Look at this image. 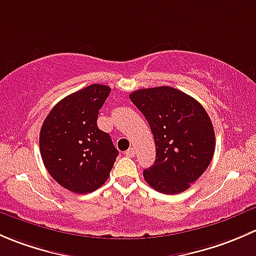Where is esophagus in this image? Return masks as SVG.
<instances>
[{
    "label": "esophagus",
    "instance_id": "34e87169",
    "mask_svg": "<svg viewBox=\"0 0 256 256\" xmlns=\"http://www.w3.org/2000/svg\"><path fill=\"white\" fill-rule=\"evenodd\" d=\"M126 155H127L128 158H133L134 155H136V150H134L133 148H129L127 152H126Z\"/></svg>",
    "mask_w": 256,
    "mask_h": 256
}]
</instances>
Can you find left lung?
Instances as JSON below:
<instances>
[{
	"label": "left lung",
	"instance_id": "8db88e82",
	"mask_svg": "<svg viewBox=\"0 0 256 256\" xmlns=\"http://www.w3.org/2000/svg\"><path fill=\"white\" fill-rule=\"evenodd\" d=\"M129 98L146 118L156 146L154 164L143 172L148 185L166 194L184 192L214 154L210 116L194 97L170 86L138 90Z\"/></svg>",
	"mask_w": 256,
	"mask_h": 256
}]
</instances>
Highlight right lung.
Listing matches in <instances>:
<instances>
[{
	"label": "right lung",
	"instance_id": "1",
	"mask_svg": "<svg viewBox=\"0 0 256 256\" xmlns=\"http://www.w3.org/2000/svg\"><path fill=\"white\" fill-rule=\"evenodd\" d=\"M110 92L100 84L74 92L52 107L42 126L44 165L59 185L75 194L104 185L118 156L110 134L97 127L98 110Z\"/></svg>",
	"mask_w": 256,
	"mask_h": 256
}]
</instances>
